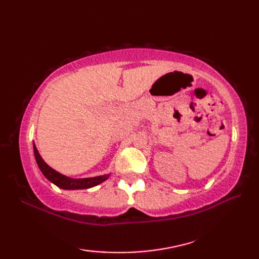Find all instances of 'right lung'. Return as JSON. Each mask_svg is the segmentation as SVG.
I'll return each instance as SVG.
<instances>
[{"mask_svg": "<svg viewBox=\"0 0 259 259\" xmlns=\"http://www.w3.org/2000/svg\"><path fill=\"white\" fill-rule=\"evenodd\" d=\"M33 150H34V156H35V160L38 168L42 171V174L46 176V178L48 180H50L51 183H53L56 186L60 187L62 189H87V188H91V187H95L99 184L103 183L104 180H107L109 178L110 175H103V176H99V177H92V178H81V179H73V178H69L67 176H63L61 174H59L56 170L52 169L50 166L43 160L42 157L38 153L35 145L33 144Z\"/></svg>", "mask_w": 259, "mask_h": 259, "instance_id": "right-lung-1", "label": "right lung"}]
</instances>
